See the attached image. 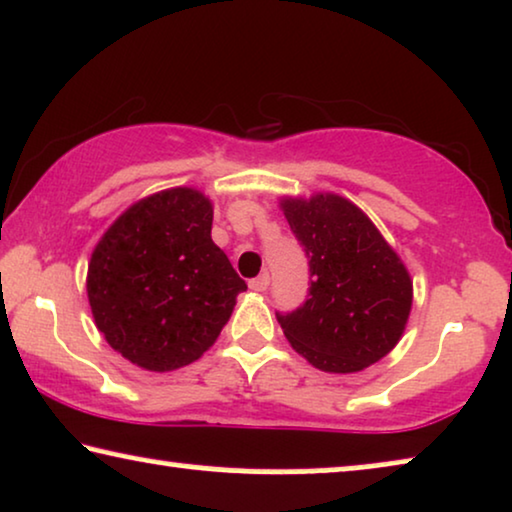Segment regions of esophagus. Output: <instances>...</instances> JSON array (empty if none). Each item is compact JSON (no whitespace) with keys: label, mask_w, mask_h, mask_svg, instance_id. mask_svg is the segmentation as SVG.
Here are the masks:
<instances>
[{"label":"esophagus","mask_w":512,"mask_h":512,"mask_svg":"<svg viewBox=\"0 0 512 512\" xmlns=\"http://www.w3.org/2000/svg\"><path fill=\"white\" fill-rule=\"evenodd\" d=\"M249 286H251V289H254V291H265V289H268V286H270V275H268V272H263V275H258V277L251 279Z\"/></svg>","instance_id":"1"}]
</instances>
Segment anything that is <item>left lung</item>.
I'll use <instances>...</instances> for the list:
<instances>
[{"label":"left lung","mask_w":512,"mask_h":512,"mask_svg":"<svg viewBox=\"0 0 512 512\" xmlns=\"http://www.w3.org/2000/svg\"><path fill=\"white\" fill-rule=\"evenodd\" d=\"M282 209L310 261V291L277 321L314 368L359 373L401 340L412 307L408 270L373 221L340 195L289 198Z\"/></svg>","instance_id":"8db88e82"}]
</instances>
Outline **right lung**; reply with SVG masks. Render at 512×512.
<instances>
[{"instance_id":"obj_1","label":"right lung","mask_w":512,"mask_h":512,"mask_svg":"<svg viewBox=\"0 0 512 512\" xmlns=\"http://www.w3.org/2000/svg\"><path fill=\"white\" fill-rule=\"evenodd\" d=\"M212 202L193 188L139 200L88 265L95 324L118 354L153 373L200 359L247 289L212 242Z\"/></svg>"}]
</instances>
